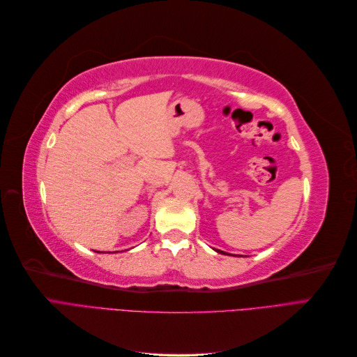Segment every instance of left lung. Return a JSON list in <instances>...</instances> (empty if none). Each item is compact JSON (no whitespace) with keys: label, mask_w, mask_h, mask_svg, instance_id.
<instances>
[{"label":"left lung","mask_w":357,"mask_h":357,"mask_svg":"<svg viewBox=\"0 0 357 357\" xmlns=\"http://www.w3.org/2000/svg\"><path fill=\"white\" fill-rule=\"evenodd\" d=\"M218 253H222V255H229V253H226V252H222V250H215ZM231 256V255H229Z\"/></svg>","instance_id":"obj_1"}]
</instances>
